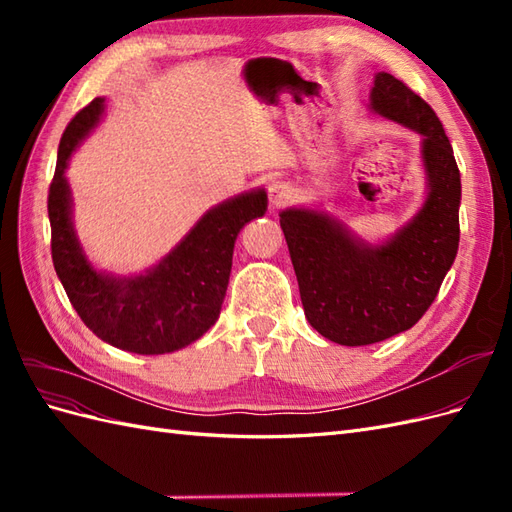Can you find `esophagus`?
I'll return each instance as SVG.
<instances>
[{"label":"esophagus","mask_w":512,"mask_h":512,"mask_svg":"<svg viewBox=\"0 0 512 512\" xmlns=\"http://www.w3.org/2000/svg\"><path fill=\"white\" fill-rule=\"evenodd\" d=\"M292 194H294V190L284 181H273L269 185V200L273 207H284L286 203H290Z\"/></svg>","instance_id":"1"}]
</instances>
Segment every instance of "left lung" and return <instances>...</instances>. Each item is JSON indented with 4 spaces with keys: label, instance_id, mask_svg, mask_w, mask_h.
Listing matches in <instances>:
<instances>
[{
    "label": "left lung",
    "instance_id": "obj_1",
    "mask_svg": "<svg viewBox=\"0 0 512 512\" xmlns=\"http://www.w3.org/2000/svg\"><path fill=\"white\" fill-rule=\"evenodd\" d=\"M371 111L423 136L427 198L414 218L391 239L369 245L324 211L280 213L305 318L342 346L412 329L438 297L459 247L461 179L438 115L386 72L374 79Z\"/></svg>",
    "mask_w": 512,
    "mask_h": 512
}]
</instances>
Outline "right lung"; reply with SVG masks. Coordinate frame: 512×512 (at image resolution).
Returning <instances> with one entry per match:
<instances>
[{
	"instance_id": "1",
	"label": "right lung",
	"mask_w": 512,
	"mask_h": 512,
	"mask_svg": "<svg viewBox=\"0 0 512 512\" xmlns=\"http://www.w3.org/2000/svg\"><path fill=\"white\" fill-rule=\"evenodd\" d=\"M104 98L68 123L49 188L51 254L76 314L102 342L134 354L175 352L203 337L220 316L241 228L262 218L267 192L252 190L209 209L173 252L141 275L119 277L91 267L72 226L66 168L72 151L98 126Z\"/></svg>"
}]
</instances>
